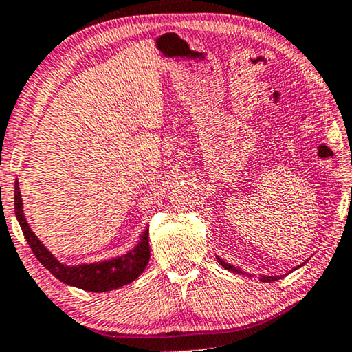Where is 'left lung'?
<instances>
[{"mask_svg": "<svg viewBox=\"0 0 352 352\" xmlns=\"http://www.w3.org/2000/svg\"><path fill=\"white\" fill-rule=\"evenodd\" d=\"M217 261H219V265L220 266H223L225 270H228V271H231V273H234V274H239V276H247V277H250V274H247V273H244V271H242L239 266H234V265H231V263H228V261H225L223 258H220L219 255H217ZM306 263V261H303V263L301 265H298L296 266V268H294L292 271H295V270H298V268H301V266H303ZM289 274V273H287ZM282 277H284V274H280V276H261V282H274V280H279V279H282Z\"/></svg>", "mask_w": 352, "mask_h": 352, "instance_id": "obj_1", "label": "left lung"}]
</instances>
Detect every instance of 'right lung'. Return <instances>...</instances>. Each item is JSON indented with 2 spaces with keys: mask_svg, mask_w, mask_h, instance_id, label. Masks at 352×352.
<instances>
[{
  "mask_svg": "<svg viewBox=\"0 0 352 352\" xmlns=\"http://www.w3.org/2000/svg\"><path fill=\"white\" fill-rule=\"evenodd\" d=\"M14 209L19 225L22 228L23 236L32 247L33 254L44 268L52 276H56L63 284L78 287L87 292H110L120 289L122 285L131 284L140 276L150 261V244H148V228L142 232L140 241L132 250L126 254L113 256V258L92 261V263L67 265L62 263L41 241L34 234L23 214V201L21 195L19 180L14 183Z\"/></svg>",
  "mask_w": 352,
  "mask_h": 352,
  "instance_id": "add662e5",
  "label": "right lung"
}]
</instances>
